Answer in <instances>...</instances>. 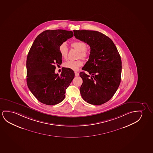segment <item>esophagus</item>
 Instances as JSON below:
<instances>
[{"label": "esophagus", "mask_w": 153, "mask_h": 153, "mask_svg": "<svg viewBox=\"0 0 153 153\" xmlns=\"http://www.w3.org/2000/svg\"><path fill=\"white\" fill-rule=\"evenodd\" d=\"M75 76H78L79 75V74L78 73L77 71H75Z\"/></svg>", "instance_id": "obj_1"}]
</instances>
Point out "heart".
Wrapping results in <instances>:
<instances>
[{
    "instance_id": "1",
    "label": "heart",
    "mask_w": 153,
    "mask_h": 153,
    "mask_svg": "<svg viewBox=\"0 0 153 153\" xmlns=\"http://www.w3.org/2000/svg\"><path fill=\"white\" fill-rule=\"evenodd\" d=\"M71 47L79 51L78 58H82L85 59L88 57L89 53L88 51L87 50L86 44L84 42L80 40L74 42L71 44ZM59 51L62 57L66 59L68 55V48L65 43H62L60 45ZM82 61L80 59L74 61L68 60L65 62L64 66L74 71H77L80 67L82 66Z\"/></svg>"
}]
</instances>
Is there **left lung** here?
I'll list each match as a JSON object with an SVG mask.
<instances>
[{
	"label": "left lung",
	"mask_w": 153,
	"mask_h": 153,
	"mask_svg": "<svg viewBox=\"0 0 153 153\" xmlns=\"http://www.w3.org/2000/svg\"><path fill=\"white\" fill-rule=\"evenodd\" d=\"M74 36L91 47L89 59L80 72L82 84L80 91L83 100L94 105L111 100L120 86L122 60L115 44L108 37L99 31L74 30ZM91 75L90 76V75Z\"/></svg>",
	"instance_id": "obj_1"
}]
</instances>
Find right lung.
Masks as SVG:
<instances>
[{"label":"right lung","instance_id":"obj_1","mask_svg":"<svg viewBox=\"0 0 153 153\" xmlns=\"http://www.w3.org/2000/svg\"><path fill=\"white\" fill-rule=\"evenodd\" d=\"M73 31L47 30L36 38L27 58V83L38 100L47 105L64 100L67 88L74 78L72 69L65 68L61 74L55 73L56 65L62 62L60 45L73 36Z\"/></svg>","mask_w":153,"mask_h":153}]
</instances>
